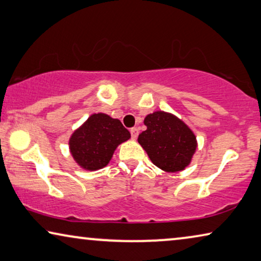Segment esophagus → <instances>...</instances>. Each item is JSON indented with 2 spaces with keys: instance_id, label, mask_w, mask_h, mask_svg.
I'll return each mask as SVG.
<instances>
[{
  "instance_id": "1",
  "label": "esophagus",
  "mask_w": 261,
  "mask_h": 261,
  "mask_svg": "<svg viewBox=\"0 0 261 261\" xmlns=\"http://www.w3.org/2000/svg\"><path fill=\"white\" fill-rule=\"evenodd\" d=\"M130 135H132V139H136L139 135V129L138 128H130Z\"/></svg>"
}]
</instances>
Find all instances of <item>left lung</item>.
Instances as JSON below:
<instances>
[{"mask_svg": "<svg viewBox=\"0 0 261 261\" xmlns=\"http://www.w3.org/2000/svg\"><path fill=\"white\" fill-rule=\"evenodd\" d=\"M143 122L147 129L138 141L150 161L167 172L186 169L197 149L194 132L181 119L163 111L148 114Z\"/></svg>", "mask_w": 261, "mask_h": 261, "instance_id": "obj_1", "label": "left lung"}]
</instances>
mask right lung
<instances>
[{"instance_id": "right-lung-1", "label": "right lung", "mask_w": 261, "mask_h": 261, "mask_svg": "<svg viewBox=\"0 0 261 261\" xmlns=\"http://www.w3.org/2000/svg\"><path fill=\"white\" fill-rule=\"evenodd\" d=\"M129 138L120 120L94 113L71 135L70 151L83 169L98 170L107 166L117 147Z\"/></svg>"}]
</instances>
